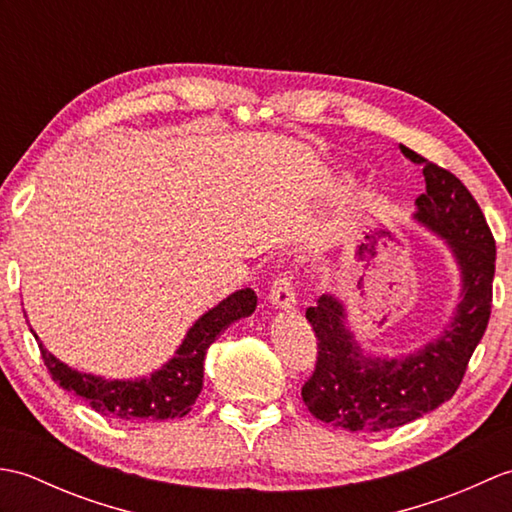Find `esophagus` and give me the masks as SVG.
I'll use <instances>...</instances> for the list:
<instances>
[{"mask_svg":"<svg viewBox=\"0 0 512 512\" xmlns=\"http://www.w3.org/2000/svg\"><path fill=\"white\" fill-rule=\"evenodd\" d=\"M270 303L279 310H292L297 303V292L292 290L290 277L281 275L273 281V288H270Z\"/></svg>","mask_w":512,"mask_h":512,"instance_id":"obj_1","label":"esophagus"}]
</instances>
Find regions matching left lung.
<instances>
[{
	"label": "left lung",
	"instance_id": "left-lung-1",
	"mask_svg": "<svg viewBox=\"0 0 512 512\" xmlns=\"http://www.w3.org/2000/svg\"><path fill=\"white\" fill-rule=\"evenodd\" d=\"M402 154L422 165L427 191L416 200L413 220L451 250L460 270V301L436 339L398 356L363 352L336 295H321L306 310L319 356L301 396L312 416L334 429L387 431L438 409L460 387L491 317L495 239L482 209L451 171L407 147Z\"/></svg>",
	"mask_w": 512,
	"mask_h": 512
}]
</instances>
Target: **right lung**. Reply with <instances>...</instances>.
I'll return each mask as SVG.
<instances>
[{
    "label": "right lung",
    "mask_w": 512,
    "mask_h": 512,
    "mask_svg": "<svg viewBox=\"0 0 512 512\" xmlns=\"http://www.w3.org/2000/svg\"><path fill=\"white\" fill-rule=\"evenodd\" d=\"M255 308V290H235L233 295L222 299L191 325L176 354L165 365L149 376L132 380H107L72 369L43 347L35 330L30 328V332L39 341L41 358L52 374V380H57L65 391L81 396L103 416L127 422H154L187 416L202 391L206 350L228 325L250 317Z\"/></svg>",
    "instance_id": "add662e5"
}]
</instances>
